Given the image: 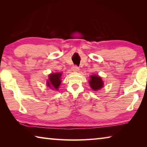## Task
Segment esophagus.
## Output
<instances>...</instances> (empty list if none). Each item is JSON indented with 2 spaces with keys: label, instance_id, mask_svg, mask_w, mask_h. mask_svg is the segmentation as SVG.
Segmentation results:
<instances>
[{
  "label": "esophagus",
  "instance_id": "1",
  "mask_svg": "<svg viewBox=\"0 0 147 147\" xmlns=\"http://www.w3.org/2000/svg\"><path fill=\"white\" fill-rule=\"evenodd\" d=\"M72 70L74 72H78L79 71V67L77 65H74L73 67H72Z\"/></svg>",
  "mask_w": 147,
  "mask_h": 147
}]
</instances>
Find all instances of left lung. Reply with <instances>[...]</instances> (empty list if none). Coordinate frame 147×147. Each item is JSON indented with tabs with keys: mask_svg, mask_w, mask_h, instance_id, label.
I'll return each instance as SVG.
<instances>
[{
	"mask_svg": "<svg viewBox=\"0 0 147 147\" xmlns=\"http://www.w3.org/2000/svg\"><path fill=\"white\" fill-rule=\"evenodd\" d=\"M89 84L94 91H97L103 87V82L100 77L97 75L91 76V80H89Z\"/></svg>",
	"mask_w": 147,
	"mask_h": 147,
	"instance_id": "left-lung-1",
	"label": "left lung"
}]
</instances>
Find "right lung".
<instances>
[{"label":"right lung","instance_id":"right-lung-1","mask_svg":"<svg viewBox=\"0 0 147 147\" xmlns=\"http://www.w3.org/2000/svg\"><path fill=\"white\" fill-rule=\"evenodd\" d=\"M61 73H56L51 74L49 75V80L47 81V86L49 88L53 87L56 89H58L59 85L61 84Z\"/></svg>","mask_w":147,"mask_h":147}]
</instances>
